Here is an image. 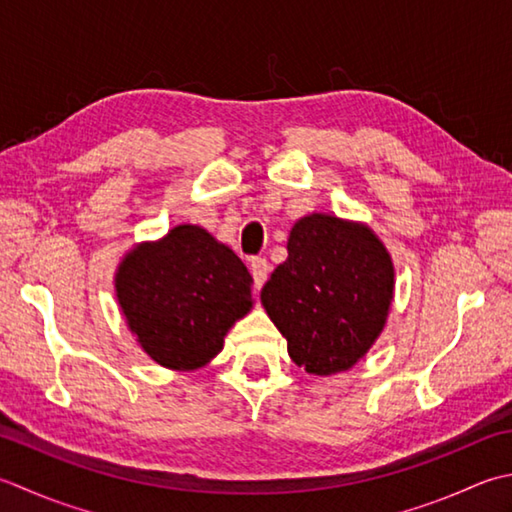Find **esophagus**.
Masks as SVG:
<instances>
[{"label": "esophagus", "instance_id": "obj_1", "mask_svg": "<svg viewBox=\"0 0 512 512\" xmlns=\"http://www.w3.org/2000/svg\"><path fill=\"white\" fill-rule=\"evenodd\" d=\"M250 273H253V279H255V288H262L266 277L270 273V264L266 262L264 257H255L253 262H250Z\"/></svg>", "mask_w": 512, "mask_h": 512}]
</instances>
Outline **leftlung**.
<instances>
[{
  "label": "left lung",
  "instance_id": "left-lung-1",
  "mask_svg": "<svg viewBox=\"0 0 512 512\" xmlns=\"http://www.w3.org/2000/svg\"><path fill=\"white\" fill-rule=\"evenodd\" d=\"M288 257L262 288V304L310 375L344 373L382 335L395 295L393 257L364 222L328 213L299 217Z\"/></svg>",
  "mask_w": 512,
  "mask_h": 512
}]
</instances>
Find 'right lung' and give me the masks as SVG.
Wrapping results in <instances>:
<instances>
[{
	"mask_svg": "<svg viewBox=\"0 0 512 512\" xmlns=\"http://www.w3.org/2000/svg\"><path fill=\"white\" fill-rule=\"evenodd\" d=\"M250 288L242 259L197 224L135 244L115 270V297L135 342L179 373L222 353L228 330L253 308Z\"/></svg>",
	"mask_w": 512,
	"mask_h": 512,
	"instance_id": "obj_1",
	"label": "right lung"
}]
</instances>
